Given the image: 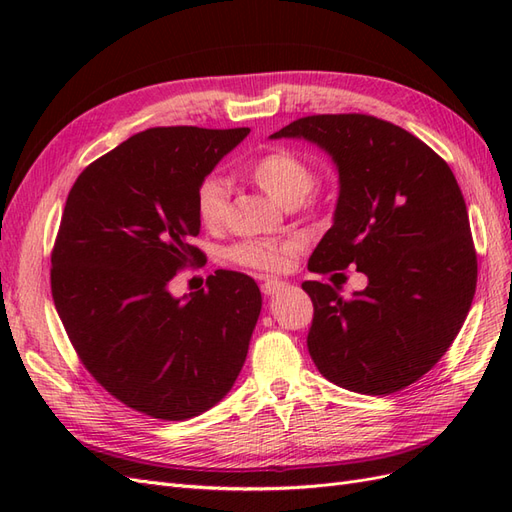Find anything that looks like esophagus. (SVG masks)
Segmentation results:
<instances>
[{
  "instance_id": "obj_1",
  "label": "esophagus",
  "mask_w": 512,
  "mask_h": 512,
  "mask_svg": "<svg viewBox=\"0 0 512 512\" xmlns=\"http://www.w3.org/2000/svg\"><path fill=\"white\" fill-rule=\"evenodd\" d=\"M284 286H286L284 282H280V280H273V277H267V280L260 284V290H262V294H275L277 290L284 288Z\"/></svg>"
}]
</instances>
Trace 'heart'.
Returning <instances> with one entry per match:
<instances>
[{"mask_svg": "<svg viewBox=\"0 0 512 512\" xmlns=\"http://www.w3.org/2000/svg\"><path fill=\"white\" fill-rule=\"evenodd\" d=\"M245 175L258 190L284 207L299 205L312 192L316 173L297 151L271 147L245 166ZM228 183L220 175H207L196 188L194 207L200 224L211 230L224 226L228 215ZM303 250V239L297 235L282 239L241 241L228 250V260L243 269L260 273H284Z\"/></svg>", "mask_w": 512, "mask_h": 512, "instance_id": "obj_1", "label": "heart"}]
</instances>
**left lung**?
Returning a JSON list of instances; mask_svg holds the SVG:
<instances>
[{"label": "left lung", "instance_id": "left-lung-1", "mask_svg": "<svg viewBox=\"0 0 512 512\" xmlns=\"http://www.w3.org/2000/svg\"><path fill=\"white\" fill-rule=\"evenodd\" d=\"M271 138H307L339 173L333 226L307 269L354 265L367 275L352 299L303 282L318 371L363 395L406 389L451 348L476 290V250L453 170L421 138L361 113L301 117Z\"/></svg>", "mask_w": 512, "mask_h": 512}]
</instances>
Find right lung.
<instances>
[{
  "mask_svg": "<svg viewBox=\"0 0 512 512\" xmlns=\"http://www.w3.org/2000/svg\"><path fill=\"white\" fill-rule=\"evenodd\" d=\"M250 128H149L91 162L68 194L51 254L57 314L81 363L121 404L162 421L213 408L245 363L262 297L218 271L175 299L168 284L205 265L196 188Z\"/></svg>",
  "mask_w": 512,
  "mask_h": 512,
  "instance_id": "1",
  "label": "right lung"
}]
</instances>
